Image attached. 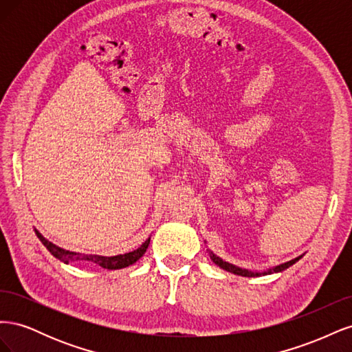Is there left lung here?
I'll use <instances>...</instances> for the list:
<instances>
[{
  "label": "left lung",
  "instance_id": "8db88e82",
  "mask_svg": "<svg viewBox=\"0 0 352 352\" xmlns=\"http://www.w3.org/2000/svg\"><path fill=\"white\" fill-rule=\"evenodd\" d=\"M208 254H210V258L212 260V263L217 264L220 269L226 270V272H230V273H233V274L243 276V278H255V276H264V274H272V273L283 272L285 269L291 267L292 264H295L298 260H300V258L302 257V255H300V257H296V258H294V260H291V261H287V263H283V264H280V265H276V267H273V269H269L267 272H263V273L255 272V273H254V272H250V270H245V269L236 267V265H233V264H230V263H228V261H223L220 257H217V255H214V254H212L211 251H208Z\"/></svg>",
  "mask_w": 352,
  "mask_h": 352
}]
</instances>
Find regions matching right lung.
<instances>
[{"label": "right lung", "mask_w": 352, "mask_h": 352, "mask_svg": "<svg viewBox=\"0 0 352 352\" xmlns=\"http://www.w3.org/2000/svg\"><path fill=\"white\" fill-rule=\"evenodd\" d=\"M36 236L39 238V241L44 243V247L54 255L56 258H58L63 263H70V261H92L95 264L101 265L104 269H109V270H116V269H123L127 267V265H131L133 263H136L140 260L142 255L145 254L148 245H150V238H148L140 248L132 251V252H126V254H120V255H114V257H101V255H88V254H79V252H72V251H66L57 245H54L52 242L47 241L44 236L41 235V233L35 229Z\"/></svg>", "instance_id": "right-lung-1"}]
</instances>
